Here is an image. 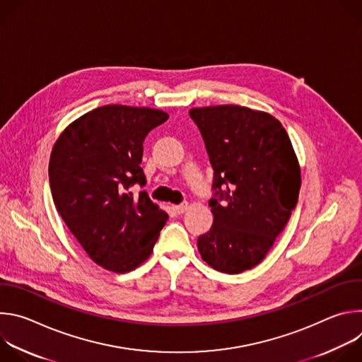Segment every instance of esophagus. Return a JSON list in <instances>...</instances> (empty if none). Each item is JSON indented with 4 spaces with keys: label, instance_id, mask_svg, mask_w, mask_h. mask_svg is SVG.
I'll list each match as a JSON object with an SVG mask.
<instances>
[{
    "label": "esophagus",
    "instance_id": "esophagus-1",
    "mask_svg": "<svg viewBox=\"0 0 362 362\" xmlns=\"http://www.w3.org/2000/svg\"><path fill=\"white\" fill-rule=\"evenodd\" d=\"M187 208H189V203L187 202H182L180 204L175 206V211L180 215V214H185L187 211Z\"/></svg>",
    "mask_w": 362,
    "mask_h": 362
}]
</instances>
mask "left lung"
<instances>
[{"label":"left lung","instance_id":"8db88e82","mask_svg":"<svg viewBox=\"0 0 362 362\" xmlns=\"http://www.w3.org/2000/svg\"><path fill=\"white\" fill-rule=\"evenodd\" d=\"M214 169V225L197 238L202 259L225 274L259 264L295 209L300 170L274 116L242 106L190 109Z\"/></svg>","mask_w":362,"mask_h":362}]
</instances>
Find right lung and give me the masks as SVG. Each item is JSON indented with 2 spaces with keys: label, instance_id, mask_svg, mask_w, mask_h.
<instances>
[{
  "label": "right lung",
  "instance_id": "obj_1",
  "mask_svg": "<svg viewBox=\"0 0 362 362\" xmlns=\"http://www.w3.org/2000/svg\"><path fill=\"white\" fill-rule=\"evenodd\" d=\"M169 119L162 110L109 105L73 122L51 151L48 177L57 212L91 259L124 274L150 256L168 214L143 190V141Z\"/></svg>",
  "mask_w": 362,
  "mask_h": 362
}]
</instances>
